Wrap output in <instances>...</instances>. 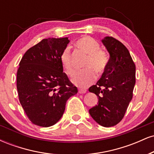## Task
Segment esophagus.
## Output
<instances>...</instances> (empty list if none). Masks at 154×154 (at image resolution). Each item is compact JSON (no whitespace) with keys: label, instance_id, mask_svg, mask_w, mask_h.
<instances>
[{"label":"esophagus","instance_id":"34e87169","mask_svg":"<svg viewBox=\"0 0 154 154\" xmlns=\"http://www.w3.org/2000/svg\"><path fill=\"white\" fill-rule=\"evenodd\" d=\"M78 93L79 94H82V93H86V90H84V89H79Z\"/></svg>","mask_w":154,"mask_h":154}]
</instances>
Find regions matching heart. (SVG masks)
<instances>
[{"mask_svg":"<svg viewBox=\"0 0 154 154\" xmlns=\"http://www.w3.org/2000/svg\"><path fill=\"white\" fill-rule=\"evenodd\" d=\"M75 45L81 51L88 54L85 67L91 69H86L78 72L72 79V82L78 87L85 88L90 85L95 79L94 72L91 69L98 75L103 73L107 66L108 56L103 51L100 49L99 43L91 37L84 36L79 38L76 41ZM60 61L66 75L70 77L73 76L75 69L72 63L69 48L67 47L63 49L60 56Z\"/></svg>","mask_w":154,"mask_h":154,"instance_id":"1","label":"heart"}]
</instances>
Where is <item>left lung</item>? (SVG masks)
<instances>
[{"mask_svg":"<svg viewBox=\"0 0 154 154\" xmlns=\"http://www.w3.org/2000/svg\"><path fill=\"white\" fill-rule=\"evenodd\" d=\"M101 41L110 58L100 79L89 88L98 98V104L89 113L97 123L109 128L123 119L131 101L135 84V65L128 48L119 40L105 37Z\"/></svg>","mask_w":154,"mask_h":154,"instance_id":"8db88e82","label":"left lung"}]
</instances>
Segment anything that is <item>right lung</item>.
Listing matches in <instances>:
<instances>
[{
    "instance_id": "right-lung-1",
    "label": "right lung",
    "mask_w": 154,
    "mask_h": 154,
    "mask_svg": "<svg viewBox=\"0 0 154 154\" xmlns=\"http://www.w3.org/2000/svg\"><path fill=\"white\" fill-rule=\"evenodd\" d=\"M68 38H48L23 56L17 75L19 102L35 125L48 128L59 121L67 100L77 88L63 72L60 56Z\"/></svg>"
}]
</instances>
